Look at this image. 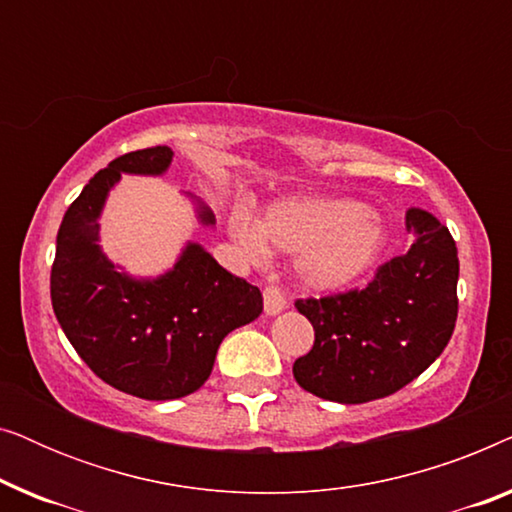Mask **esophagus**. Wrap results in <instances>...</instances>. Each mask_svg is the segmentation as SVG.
Listing matches in <instances>:
<instances>
[{"label":"esophagus","instance_id":"esophagus-1","mask_svg":"<svg viewBox=\"0 0 512 512\" xmlns=\"http://www.w3.org/2000/svg\"><path fill=\"white\" fill-rule=\"evenodd\" d=\"M263 305H265V314L268 317H275V314L286 310V298L284 293L277 289V286H265L263 291Z\"/></svg>","mask_w":512,"mask_h":512}]
</instances>
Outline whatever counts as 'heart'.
<instances>
[{"instance_id":"heart-1","label":"heart","mask_w":512,"mask_h":512,"mask_svg":"<svg viewBox=\"0 0 512 512\" xmlns=\"http://www.w3.org/2000/svg\"><path fill=\"white\" fill-rule=\"evenodd\" d=\"M228 230L256 261H263L268 249L296 254L298 279L319 293H338L359 282L382 256L389 235L380 209L324 195L275 200L258 221L237 212Z\"/></svg>"}]
</instances>
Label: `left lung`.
Masks as SVG:
<instances>
[{"label":"left lung","mask_w":512,"mask_h":512,"mask_svg":"<svg viewBox=\"0 0 512 512\" xmlns=\"http://www.w3.org/2000/svg\"><path fill=\"white\" fill-rule=\"evenodd\" d=\"M408 254L384 263L363 291L298 300L314 328L310 354L293 377L324 401L384 398L443 354L457 321L459 256L450 230L426 209L405 212Z\"/></svg>","instance_id":"left-lung-1"}]
</instances>
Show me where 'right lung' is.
<instances>
[{"label":"right lung","instance_id":"add662e5","mask_svg":"<svg viewBox=\"0 0 512 512\" xmlns=\"http://www.w3.org/2000/svg\"><path fill=\"white\" fill-rule=\"evenodd\" d=\"M172 158V149L153 146L97 172L62 216L51 270L53 312L76 354L100 380L146 401L198 391L223 338L263 312L258 286L230 275L200 242L188 240L172 268L153 277L130 275L102 251L100 219L123 174L163 177ZM186 198L200 226L214 228L212 209Z\"/></svg>","mask_w":512,"mask_h":512}]
</instances>
